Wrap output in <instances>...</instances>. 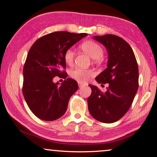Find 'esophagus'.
Here are the masks:
<instances>
[{
  "mask_svg": "<svg viewBox=\"0 0 157 157\" xmlns=\"http://www.w3.org/2000/svg\"><path fill=\"white\" fill-rule=\"evenodd\" d=\"M78 86H79V88H81V87H82V86H84V84H82L81 82H78Z\"/></svg>",
  "mask_w": 157,
  "mask_h": 157,
  "instance_id": "esophagus-1",
  "label": "esophagus"
}]
</instances>
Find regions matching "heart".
Instances as JSON below:
<instances>
[{"mask_svg": "<svg viewBox=\"0 0 157 157\" xmlns=\"http://www.w3.org/2000/svg\"><path fill=\"white\" fill-rule=\"evenodd\" d=\"M79 48L94 59H100L104 55V50L101 47L93 41H85L80 44ZM74 57H75V53L72 49H69L65 51L64 58L67 64H72L74 60ZM93 75L94 73L93 71L82 69L79 68H76L71 71L70 73L71 78L79 82H86Z\"/></svg>", "mask_w": 157, "mask_h": 157, "instance_id": "1", "label": "heart"}]
</instances>
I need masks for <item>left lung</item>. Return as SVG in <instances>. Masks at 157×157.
Returning <instances> with one entry per match:
<instances>
[{
  "label": "left lung",
  "instance_id": "1",
  "mask_svg": "<svg viewBox=\"0 0 157 157\" xmlns=\"http://www.w3.org/2000/svg\"><path fill=\"white\" fill-rule=\"evenodd\" d=\"M93 39L106 47L107 68L96 77L99 84L108 83L106 92L89 85L92 92L88 98L89 113L96 120L114 123L129 110L139 87V69L135 54L127 42L112 34Z\"/></svg>",
  "mask_w": 157,
  "mask_h": 157
}]
</instances>
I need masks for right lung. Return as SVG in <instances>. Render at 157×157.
I'll list each match as a JSON object with an SVG mask.
<instances>
[{
  "mask_svg": "<svg viewBox=\"0 0 157 157\" xmlns=\"http://www.w3.org/2000/svg\"><path fill=\"white\" fill-rule=\"evenodd\" d=\"M88 35L56 31L34 42L27 54L23 69V93L25 101L37 117L54 121L66 113L69 99L78 89V82L67 78L58 86L54 77L67 78L64 53Z\"/></svg>",
  "mask_w": 157,
  "mask_h": 157,
  "instance_id": "right-lung-1",
  "label": "right lung"
}]
</instances>
